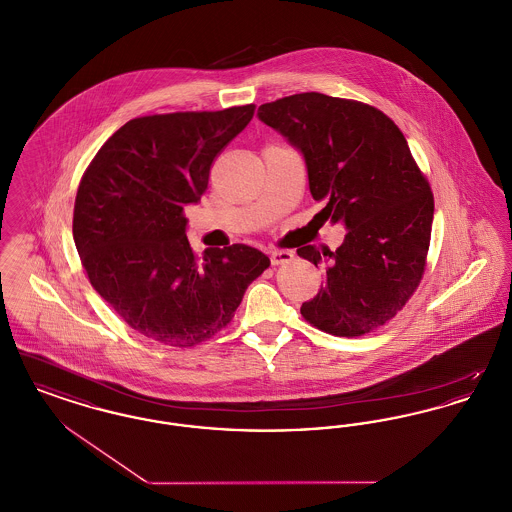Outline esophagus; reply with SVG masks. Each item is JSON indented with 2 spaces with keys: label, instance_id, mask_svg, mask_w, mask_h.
Returning <instances> with one entry per match:
<instances>
[{
  "label": "esophagus",
  "instance_id": "esophagus-1",
  "mask_svg": "<svg viewBox=\"0 0 512 512\" xmlns=\"http://www.w3.org/2000/svg\"><path fill=\"white\" fill-rule=\"evenodd\" d=\"M290 261H293V251H288V249H276V251L270 253V263H272V265H286V263H290Z\"/></svg>",
  "mask_w": 512,
  "mask_h": 512
}]
</instances>
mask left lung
Wrapping results in <instances>:
<instances>
[{
    "label": "left lung",
    "mask_w": 512,
    "mask_h": 512,
    "mask_svg": "<svg viewBox=\"0 0 512 512\" xmlns=\"http://www.w3.org/2000/svg\"><path fill=\"white\" fill-rule=\"evenodd\" d=\"M257 117L303 155L311 195L324 201L318 215L347 230L336 251L297 249L324 272L301 315L341 338L386 324L424 274L434 220V195L403 132L376 107L317 92L265 103Z\"/></svg>",
    "instance_id": "left-lung-1"
}]
</instances>
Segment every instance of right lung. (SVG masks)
<instances>
[{"instance_id": "right-lung-1", "label": "right lung", "mask_w": 512, "mask_h": 512, "mask_svg": "<svg viewBox=\"0 0 512 512\" xmlns=\"http://www.w3.org/2000/svg\"><path fill=\"white\" fill-rule=\"evenodd\" d=\"M255 105L132 119L96 153L74 201L73 236L94 290L136 332L172 347L213 338L270 259L245 244L199 261L184 207Z\"/></svg>"}]
</instances>
